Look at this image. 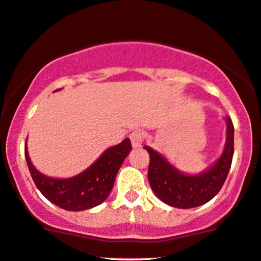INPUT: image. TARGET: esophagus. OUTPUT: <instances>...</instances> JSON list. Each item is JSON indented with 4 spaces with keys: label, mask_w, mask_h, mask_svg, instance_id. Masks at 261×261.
Instances as JSON below:
<instances>
[{
    "label": "esophagus",
    "mask_w": 261,
    "mask_h": 261,
    "mask_svg": "<svg viewBox=\"0 0 261 261\" xmlns=\"http://www.w3.org/2000/svg\"><path fill=\"white\" fill-rule=\"evenodd\" d=\"M130 140L131 144H133L134 148H139L142 147L143 143V133L139 130H135L130 134Z\"/></svg>",
    "instance_id": "1"
}]
</instances>
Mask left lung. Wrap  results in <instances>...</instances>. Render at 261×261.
Listing matches in <instances>:
<instances>
[{
  "instance_id": "8db88e82",
  "label": "left lung",
  "mask_w": 261,
  "mask_h": 261,
  "mask_svg": "<svg viewBox=\"0 0 261 261\" xmlns=\"http://www.w3.org/2000/svg\"><path fill=\"white\" fill-rule=\"evenodd\" d=\"M227 138L224 153L205 173L198 175L182 174L152 148L149 153L148 180L159 199L175 208H195L213 199L224 186L234 154V126L227 117Z\"/></svg>"
}]
</instances>
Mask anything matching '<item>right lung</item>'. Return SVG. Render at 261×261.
<instances>
[{
    "instance_id": "add662e5",
    "label": "right lung",
    "mask_w": 261,
    "mask_h": 261,
    "mask_svg": "<svg viewBox=\"0 0 261 261\" xmlns=\"http://www.w3.org/2000/svg\"><path fill=\"white\" fill-rule=\"evenodd\" d=\"M131 151L130 139L109 148L93 165L69 179H55L35 169L24 148L25 161L35 185L53 204L66 211H86L101 204L113 189L118 169Z\"/></svg>"
}]
</instances>
